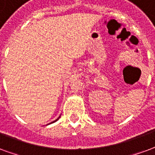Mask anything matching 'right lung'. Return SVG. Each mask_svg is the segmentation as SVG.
Masks as SVG:
<instances>
[{
  "instance_id": "right-lung-1",
  "label": "right lung",
  "mask_w": 155,
  "mask_h": 155,
  "mask_svg": "<svg viewBox=\"0 0 155 155\" xmlns=\"http://www.w3.org/2000/svg\"><path fill=\"white\" fill-rule=\"evenodd\" d=\"M59 118H60V116H59V117H58V119H57V120H54V121H53V122H51V123H54V122H55V121H57L59 119Z\"/></svg>"
}]
</instances>
